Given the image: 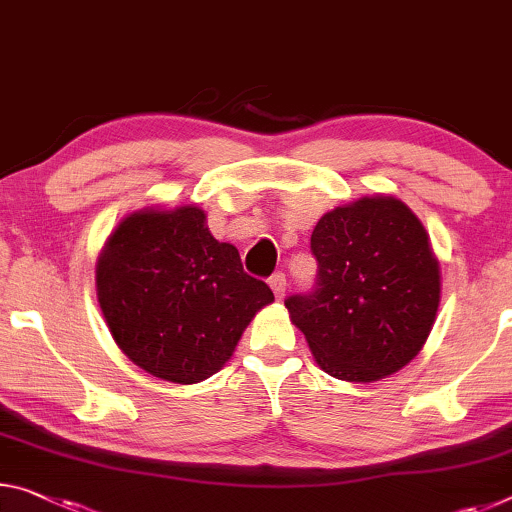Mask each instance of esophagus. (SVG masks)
Wrapping results in <instances>:
<instances>
[{
    "instance_id": "34e87169",
    "label": "esophagus",
    "mask_w": 512,
    "mask_h": 512,
    "mask_svg": "<svg viewBox=\"0 0 512 512\" xmlns=\"http://www.w3.org/2000/svg\"><path fill=\"white\" fill-rule=\"evenodd\" d=\"M269 287L273 289L275 298L282 300V298H285V291H287V278H285V275H282V273H275V275H271Z\"/></svg>"
}]
</instances>
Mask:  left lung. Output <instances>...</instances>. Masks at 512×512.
I'll return each instance as SVG.
<instances>
[{
	"mask_svg": "<svg viewBox=\"0 0 512 512\" xmlns=\"http://www.w3.org/2000/svg\"><path fill=\"white\" fill-rule=\"evenodd\" d=\"M316 287L289 296V319L319 367L348 383L403 369L431 335L442 294L426 227L403 200L376 193L323 214L312 232Z\"/></svg>",
	"mask_w": 512,
	"mask_h": 512,
	"instance_id": "obj_1",
	"label": "left lung"
}]
</instances>
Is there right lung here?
<instances>
[{
  "label": "right lung",
  "mask_w": 512,
  "mask_h": 512,
  "mask_svg": "<svg viewBox=\"0 0 512 512\" xmlns=\"http://www.w3.org/2000/svg\"><path fill=\"white\" fill-rule=\"evenodd\" d=\"M95 289L120 351L180 385L214 376L273 303L269 285L243 271L239 250L212 237L198 205L127 214L97 257Z\"/></svg>",
  "instance_id": "1"
}]
</instances>
